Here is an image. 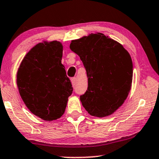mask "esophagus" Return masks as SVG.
<instances>
[{"label": "esophagus", "instance_id": "34e87169", "mask_svg": "<svg viewBox=\"0 0 159 159\" xmlns=\"http://www.w3.org/2000/svg\"><path fill=\"white\" fill-rule=\"evenodd\" d=\"M71 82H72V84L73 87H75V85H76V83H77V78L76 77H73L71 79Z\"/></svg>", "mask_w": 159, "mask_h": 159}]
</instances>
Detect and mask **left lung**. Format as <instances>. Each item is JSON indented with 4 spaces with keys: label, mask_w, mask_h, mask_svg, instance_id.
<instances>
[{
    "label": "left lung",
    "mask_w": 159,
    "mask_h": 159,
    "mask_svg": "<svg viewBox=\"0 0 159 159\" xmlns=\"http://www.w3.org/2000/svg\"><path fill=\"white\" fill-rule=\"evenodd\" d=\"M70 48L80 56L87 74V90L80 96L82 106L93 116L111 115L131 87L133 65L128 51L101 33L72 40Z\"/></svg>",
    "instance_id": "left-lung-1"
}]
</instances>
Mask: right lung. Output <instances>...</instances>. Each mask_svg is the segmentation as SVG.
<instances>
[{
	"mask_svg": "<svg viewBox=\"0 0 159 159\" xmlns=\"http://www.w3.org/2000/svg\"><path fill=\"white\" fill-rule=\"evenodd\" d=\"M63 46L59 41H43L34 46L17 72L18 91L32 113L45 121L65 113L72 84L62 63Z\"/></svg>",
	"mask_w": 159,
	"mask_h": 159,
	"instance_id": "1",
	"label": "right lung"
}]
</instances>
